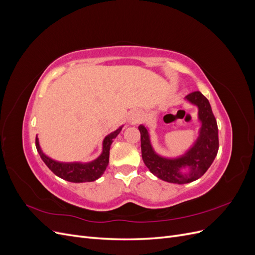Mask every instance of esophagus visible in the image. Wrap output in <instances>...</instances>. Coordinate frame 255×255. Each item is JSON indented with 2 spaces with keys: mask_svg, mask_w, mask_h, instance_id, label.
<instances>
[{
  "mask_svg": "<svg viewBox=\"0 0 255 255\" xmlns=\"http://www.w3.org/2000/svg\"><path fill=\"white\" fill-rule=\"evenodd\" d=\"M140 120V114L139 113H132V115H130V121L132 122H137V121H139Z\"/></svg>",
  "mask_w": 255,
  "mask_h": 255,
  "instance_id": "1",
  "label": "esophagus"
}]
</instances>
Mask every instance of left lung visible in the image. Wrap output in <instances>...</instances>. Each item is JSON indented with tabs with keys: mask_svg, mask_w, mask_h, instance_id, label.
Here are the masks:
<instances>
[{
	"mask_svg": "<svg viewBox=\"0 0 255 255\" xmlns=\"http://www.w3.org/2000/svg\"><path fill=\"white\" fill-rule=\"evenodd\" d=\"M192 104L198 106L199 120L202 126L197 141L185 155L177 158H165L154 152L148 129L140 126L141 156L144 165L158 179L175 184H186L201 177L217 155L219 149L218 127L208 100L200 91H194L186 96ZM183 167H188L189 172H181Z\"/></svg>",
	"mask_w": 255,
	"mask_h": 255,
	"instance_id": "8db88e82",
	"label": "left lung"
}]
</instances>
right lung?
Returning a JSON list of instances; mask_svg holds the SVG:
<instances>
[{
  "instance_id": "obj_1",
  "label": "right lung",
  "mask_w": 255,
  "mask_h": 255,
  "mask_svg": "<svg viewBox=\"0 0 255 255\" xmlns=\"http://www.w3.org/2000/svg\"><path fill=\"white\" fill-rule=\"evenodd\" d=\"M121 128L122 127L104 138L102 154L97 159L87 164L59 163V161L53 160L41 151L39 141H38L37 137H36V148L38 153H39L41 159L44 161V164L49 167V169L54 174H56L57 176L61 177V179H64L68 182H73V183L92 182V181L98 180L99 177L104 173L105 169L107 165H109V161H110L111 144L115 138L117 137V135L120 133Z\"/></svg>"
}]
</instances>
